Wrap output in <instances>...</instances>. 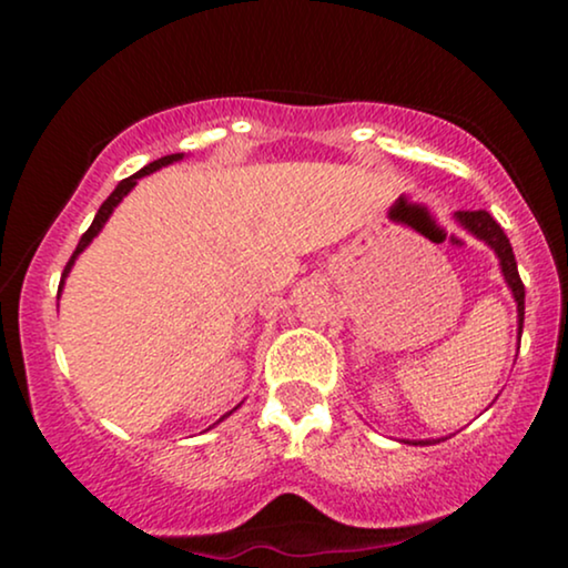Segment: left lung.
<instances>
[{
    "label": "left lung",
    "mask_w": 568,
    "mask_h": 568,
    "mask_svg": "<svg viewBox=\"0 0 568 568\" xmlns=\"http://www.w3.org/2000/svg\"><path fill=\"white\" fill-rule=\"evenodd\" d=\"M454 219L459 221L462 226H465L467 232L475 234L478 240H484V243L491 247L494 253H497L499 258V266H501V275H505L507 285H510L513 291V298L515 304H518V334L524 331V298H526V291H524V283H520V275H518V264H515V253H513V245L510 240H507V234L501 226L488 216L486 211H456ZM425 443V440H419Z\"/></svg>",
    "instance_id": "obj_1"
}]
</instances>
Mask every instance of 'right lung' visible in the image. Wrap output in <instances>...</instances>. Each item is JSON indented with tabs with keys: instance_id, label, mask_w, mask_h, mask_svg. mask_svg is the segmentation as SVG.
Wrapping results in <instances>:
<instances>
[{
	"instance_id": "1",
	"label": "right lung",
	"mask_w": 568,
	"mask_h": 568,
	"mask_svg": "<svg viewBox=\"0 0 568 568\" xmlns=\"http://www.w3.org/2000/svg\"><path fill=\"white\" fill-rule=\"evenodd\" d=\"M181 158H184V154H168V158H160V160L149 162V165H146V168H141L139 173H133V175H130V179H122L120 184H116L114 192L109 194L106 200H103V205H101V207H98V213H95L93 224H90V230L82 234V240H80V245H77V251L71 253V258H69L67 270H63V277H61V288H63V280H67V275H69V270H71V266H74V262H77V256H80V253L84 251V247H88L90 243H93V237H95V234L103 230V224H106L109 216H112V211H114L116 205H120L122 197H125V194L130 192V189H133L135 184H139V179H143V175H149V173H154V171H160V168L171 165V162L181 160ZM230 414H232V410H230Z\"/></svg>"
}]
</instances>
